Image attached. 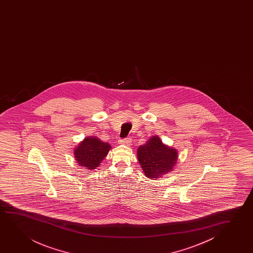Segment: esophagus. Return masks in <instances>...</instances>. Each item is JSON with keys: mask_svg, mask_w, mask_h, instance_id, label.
Wrapping results in <instances>:
<instances>
[{"mask_svg": "<svg viewBox=\"0 0 253 253\" xmlns=\"http://www.w3.org/2000/svg\"><path fill=\"white\" fill-rule=\"evenodd\" d=\"M131 142V137H127V138L120 139V140L118 141V143H122V144H125V145H129Z\"/></svg>", "mask_w": 253, "mask_h": 253, "instance_id": "obj_1", "label": "esophagus"}]
</instances>
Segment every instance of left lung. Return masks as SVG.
<instances>
[{"instance_id":"1","label":"left lung","mask_w":253,"mask_h":253,"mask_svg":"<svg viewBox=\"0 0 253 253\" xmlns=\"http://www.w3.org/2000/svg\"><path fill=\"white\" fill-rule=\"evenodd\" d=\"M137 158L146 176L154 180L172 171L176 164L178 152L172 147L165 145L156 135L139 147Z\"/></svg>"}]
</instances>
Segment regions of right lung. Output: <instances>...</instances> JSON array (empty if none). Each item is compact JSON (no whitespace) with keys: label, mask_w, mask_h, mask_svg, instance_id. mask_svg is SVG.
Returning <instances> with one entry per match:
<instances>
[{"label":"right lung","mask_w":253,"mask_h":253,"mask_svg":"<svg viewBox=\"0 0 253 253\" xmlns=\"http://www.w3.org/2000/svg\"><path fill=\"white\" fill-rule=\"evenodd\" d=\"M111 146L102 142L97 136H89L84 139L74 149V156L78 164L84 169L94 170L107 156Z\"/></svg>","instance_id":"add662e5"}]
</instances>
